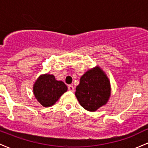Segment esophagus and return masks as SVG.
Returning <instances> with one entry per match:
<instances>
[{"label":"esophagus","mask_w":148,"mask_h":148,"mask_svg":"<svg viewBox=\"0 0 148 148\" xmlns=\"http://www.w3.org/2000/svg\"><path fill=\"white\" fill-rule=\"evenodd\" d=\"M68 90L69 91L73 92V91H74V86H72V85H69V86H68Z\"/></svg>","instance_id":"1"}]
</instances>
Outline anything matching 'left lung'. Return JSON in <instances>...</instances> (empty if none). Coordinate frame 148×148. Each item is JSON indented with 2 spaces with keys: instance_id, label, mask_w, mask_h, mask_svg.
Masks as SVG:
<instances>
[{
  "instance_id": "8db88e82",
  "label": "left lung",
  "mask_w": 148,
  "mask_h": 148,
  "mask_svg": "<svg viewBox=\"0 0 148 148\" xmlns=\"http://www.w3.org/2000/svg\"><path fill=\"white\" fill-rule=\"evenodd\" d=\"M75 95L81 106L85 109L95 111L106 104L109 99V80L99 67L90 69L81 77Z\"/></svg>"
}]
</instances>
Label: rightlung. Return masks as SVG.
Instances as JSON below:
<instances>
[{
	"instance_id": "1",
	"label": "right lung",
	"mask_w": 148,
	"mask_h": 148,
	"mask_svg": "<svg viewBox=\"0 0 148 148\" xmlns=\"http://www.w3.org/2000/svg\"><path fill=\"white\" fill-rule=\"evenodd\" d=\"M67 90V86L62 81H57L53 75L48 74L40 76L33 86L35 97L45 107L53 105Z\"/></svg>"
}]
</instances>
